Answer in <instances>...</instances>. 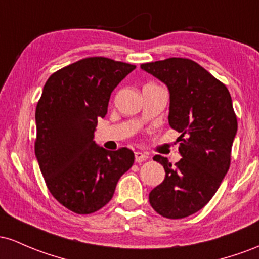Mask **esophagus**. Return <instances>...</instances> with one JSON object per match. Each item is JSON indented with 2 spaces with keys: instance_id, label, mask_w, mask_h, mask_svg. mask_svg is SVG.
Returning a JSON list of instances; mask_svg holds the SVG:
<instances>
[{
  "instance_id": "obj_1",
  "label": "esophagus",
  "mask_w": 259,
  "mask_h": 259,
  "mask_svg": "<svg viewBox=\"0 0 259 259\" xmlns=\"http://www.w3.org/2000/svg\"><path fill=\"white\" fill-rule=\"evenodd\" d=\"M135 159H136V162H143L148 159V155H147V154L142 153V152H136L135 153Z\"/></svg>"
}]
</instances>
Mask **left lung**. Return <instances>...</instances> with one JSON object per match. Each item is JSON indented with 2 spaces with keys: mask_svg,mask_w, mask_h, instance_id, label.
<instances>
[{
  "mask_svg": "<svg viewBox=\"0 0 259 259\" xmlns=\"http://www.w3.org/2000/svg\"><path fill=\"white\" fill-rule=\"evenodd\" d=\"M167 87L168 124L181 133L175 166L154 156L165 179L149 193L154 210L168 219L192 215L204 207L230 167L237 132L231 95L222 82L192 60L171 57L141 65Z\"/></svg>",
  "mask_w": 259,
  "mask_h": 259,
  "instance_id": "8db88e82",
  "label": "left lung"
}]
</instances>
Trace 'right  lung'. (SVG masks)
I'll list each match as a JSON object with an SVG mask.
<instances>
[{
  "mask_svg": "<svg viewBox=\"0 0 259 259\" xmlns=\"http://www.w3.org/2000/svg\"><path fill=\"white\" fill-rule=\"evenodd\" d=\"M135 68L89 57L55 72L44 85L35 111V155L49 191L74 213L91 214L106 205L135 162L128 148L111 152L94 141L112 91Z\"/></svg>",
  "mask_w": 259,
  "mask_h": 259,
  "instance_id": "obj_1",
  "label": "right lung"
}]
</instances>
